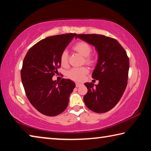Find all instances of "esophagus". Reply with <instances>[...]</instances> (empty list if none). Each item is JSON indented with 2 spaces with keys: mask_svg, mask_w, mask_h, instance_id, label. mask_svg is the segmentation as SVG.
I'll return each instance as SVG.
<instances>
[{
  "mask_svg": "<svg viewBox=\"0 0 151 151\" xmlns=\"http://www.w3.org/2000/svg\"><path fill=\"white\" fill-rule=\"evenodd\" d=\"M82 85L81 83H76V87H78V86H80Z\"/></svg>",
  "mask_w": 151,
  "mask_h": 151,
  "instance_id": "34e87169",
  "label": "esophagus"
}]
</instances>
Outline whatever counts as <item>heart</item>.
<instances>
[{"instance_id":"obj_1","label":"heart","mask_w":151,"mask_h":151,"mask_svg":"<svg viewBox=\"0 0 151 151\" xmlns=\"http://www.w3.org/2000/svg\"><path fill=\"white\" fill-rule=\"evenodd\" d=\"M73 49L76 52L79 53L84 57V62L88 65H93L94 62V58L91 55V53L93 51L91 46L88 42L85 41H80L76 42L73 46ZM60 61L61 65L66 66L68 63V52L66 50H63L60 54ZM88 69L86 66H81V67L72 68L71 69L67 71L66 75L68 78L74 81H80L85 77V75L88 73Z\"/></svg>"}]
</instances>
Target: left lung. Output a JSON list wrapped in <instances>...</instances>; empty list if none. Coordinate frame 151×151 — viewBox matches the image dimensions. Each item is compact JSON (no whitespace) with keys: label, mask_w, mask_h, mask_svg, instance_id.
<instances>
[{"label":"left lung","mask_w":151,"mask_h":151,"mask_svg":"<svg viewBox=\"0 0 151 151\" xmlns=\"http://www.w3.org/2000/svg\"><path fill=\"white\" fill-rule=\"evenodd\" d=\"M76 37L95 47L99 60L92 77L99 80L96 86L85 83L88 92L84 96L86 106L92 111L104 113L119 103L127 85L129 58L116 39L102 35H77Z\"/></svg>","instance_id":"8db88e82"}]
</instances>
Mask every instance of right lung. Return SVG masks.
<instances>
[{
	"instance_id": "1",
	"label": "right lung",
	"mask_w": 151,
	"mask_h": 151,
	"mask_svg": "<svg viewBox=\"0 0 151 151\" xmlns=\"http://www.w3.org/2000/svg\"><path fill=\"white\" fill-rule=\"evenodd\" d=\"M75 33L58 35L40 40L30 48L20 71L25 93L32 105L45 115L57 116L66 109L75 87L70 79L52 81L60 67L61 52Z\"/></svg>"
}]
</instances>
